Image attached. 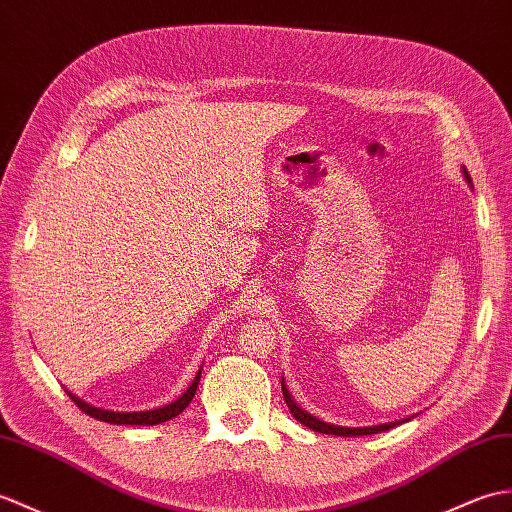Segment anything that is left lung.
I'll list each match as a JSON object with an SVG mask.
<instances>
[{
  "mask_svg": "<svg viewBox=\"0 0 512 512\" xmlns=\"http://www.w3.org/2000/svg\"><path fill=\"white\" fill-rule=\"evenodd\" d=\"M462 174H465L467 183L471 185V176L467 172V168H462ZM473 187V185H471ZM281 390H283V399L285 403H288V408L292 412V417L303 423L305 427H310V430L318 432V434H334V436H368V434H379V432H386L390 430V427H395L399 423H406L408 419H401V421H392V423H382V425H371V427H340V425H331V423H325V421H318L316 417H312V414H307L303 408L296 406V401L292 399L290 390L285 388V382H281Z\"/></svg>",
  "mask_w": 512,
  "mask_h": 512,
  "instance_id": "left-lung-1",
  "label": "left lung"
}]
</instances>
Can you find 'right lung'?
<instances>
[{
	"label": "right lung",
	"mask_w": 512,
	"mask_h": 512,
	"mask_svg": "<svg viewBox=\"0 0 512 512\" xmlns=\"http://www.w3.org/2000/svg\"><path fill=\"white\" fill-rule=\"evenodd\" d=\"M200 373H202V366L198 368L192 386H189L176 401L168 403V406H163V408H154V410H146V412H113V410L93 408V406H89L87 401H82L76 395H71L69 390H65V392L82 412L89 414V417H93V419H98V421L113 423V425H157V423H163V421H170V419L178 417V414H181L189 406V401H192L194 395H196Z\"/></svg>",
	"instance_id": "add662e5"
}]
</instances>
